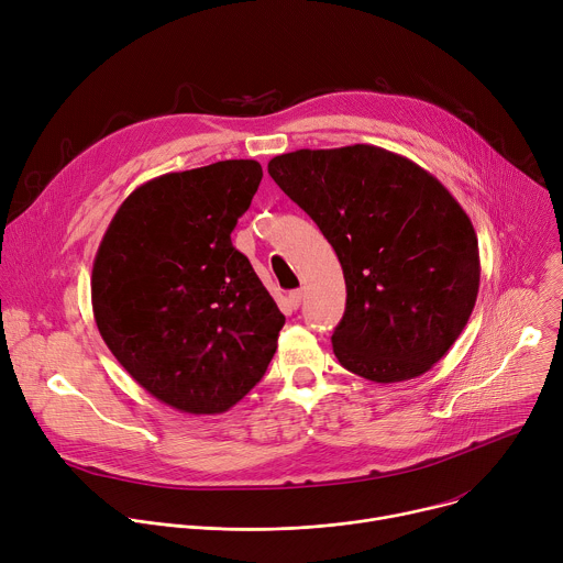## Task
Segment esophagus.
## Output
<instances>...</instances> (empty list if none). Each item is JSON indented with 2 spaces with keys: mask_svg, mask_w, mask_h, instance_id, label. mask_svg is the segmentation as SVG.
<instances>
[{
  "mask_svg": "<svg viewBox=\"0 0 563 563\" xmlns=\"http://www.w3.org/2000/svg\"><path fill=\"white\" fill-rule=\"evenodd\" d=\"M301 299H303V292H301V290H292V292H288V301H290V306H292V308H299Z\"/></svg>",
  "mask_w": 563,
  "mask_h": 563,
  "instance_id": "esophagus-1",
  "label": "esophagus"
}]
</instances>
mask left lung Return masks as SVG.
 <instances>
[{
	"instance_id": "left-lung-1",
	"label": "left lung",
	"mask_w": 563,
	"mask_h": 563,
	"mask_svg": "<svg viewBox=\"0 0 563 563\" xmlns=\"http://www.w3.org/2000/svg\"><path fill=\"white\" fill-rule=\"evenodd\" d=\"M268 174L333 245L346 310L340 364L371 383L427 373L463 333L478 295L474 225L448 187L376 145L297 150Z\"/></svg>"
}]
</instances>
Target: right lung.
I'll return each mask as SVG.
<instances>
[{
    "label": "right lung",
    "mask_w": 563,
    "mask_h": 563,
    "mask_svg": "<svg viewBox=\"0 0 563 563\" xmlns=\"http://www.w3.org/2000/svg\"><path fill=\"white\" fill-rule=\"evenodd\" d=\"M257 161L156 176L122 201L93 260L96 327L163 405L214 416L253 389L286 322L232 245L262 183Z\"/></svg>",
    "instance_id": "obj_1"
}]
</instances>
